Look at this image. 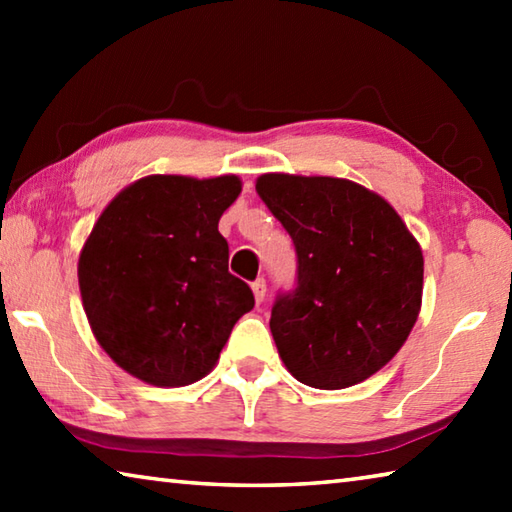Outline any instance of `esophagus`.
Listing matches in <instances>:
<instances>
[{"label":"esophagus","instance_id":"34e87169","mask_svg":"<svg viewBox=\"0 0 512 512\" xmlns=\"http://www.w3.org/2000/svg\"><path fill=\"white\" fill-rule=\"evenodd\" d=\"M253 293H255V300L257 302H264V298H266V282L262 280V277L253 282Z\"/></svg>","mask_w":512,"mask_h":512}]
</instances>
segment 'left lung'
Here are the masks:
<instances>
[{
    "instance_id": "8db88e82",
    "label": "left lung",
    "mask_w": 512,
    "mask_h": 512,
    "mask_svg": "<svg viewBox=\"0 0 512 512\" xmlns=\"http://www.w3.org/2000/svg\"><path fill=\"white\" fill-rule=\"evenodd\" d=\"M255 189L298 255V287L271 311L284 366L323 391L372 377L418 320V239L386 198L352 180L264 173Z\"/></svg>"
}]
</instances>
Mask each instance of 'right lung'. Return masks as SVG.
Listing matches in <instances>:
<instances>
[{"label":"right lung","mask_w":512,"mask_h":512,"mask_svg":"<svg viewBox=\"0 0 512 512\" xmlns=\"http://www.w3.org/2000/svg\"><path fill=\"white\" fill-rule=\"evenodd\" d=\"M237 176H146L112 198L85 239L79 289L94 339L128 375L160 388L210 372L255 307L228 271L219 219Z\"/></svg>","instance_id":"obj_1"}]
</instances>
